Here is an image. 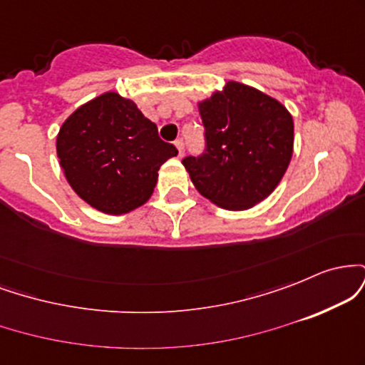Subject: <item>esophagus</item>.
<instances>
[{"instance_id":"1","label":"esophagus","mask_w":365,"mask_h":365,"mask_svg":"<svg viewBox=\"0 0 365 365\" xmlns=\"http://www.w3.org/2000/svg\"><path fill=\"white\" fill-rule=\"evenodd\" d=\"M175 148H177V150H178V156L182 158L183 153H185V148H183V140L182 139L175 140Z\"/></svg>"}]
</instances>
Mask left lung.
Wrapping results in <instances>:
<instances>
[{
	"label": "left lung",
	"mask_w": 365,
	"mask_h": 365,
	"mask_svg": "<svg viewBox=\"0 0 365 365\" xmlns=\"http://www.w3.org/2000/svg\"><path fill=\"white\" fill-rule=\"evenodd\" d=\"M206 150L183 159L200 195L242 211L282 182L293 154V118L282 103L240 82L199 103Z\"/></svg>",
	"instance_id": "8db88e82"
}]
</instances>
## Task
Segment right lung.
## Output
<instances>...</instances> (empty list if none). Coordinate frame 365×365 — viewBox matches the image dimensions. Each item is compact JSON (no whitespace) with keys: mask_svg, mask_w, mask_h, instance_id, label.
I'll use <instances>...</instances> for the list:
<instances>
[{"mask_svg":"<svg viewBox=\"0 0 365 365\" xmlns=\"http://www.w3.org/2000/svg\"><path fill=\"white\" fill-rule=\"evenodd\" d=\"M56 153L75 194L106 215H125L148 202L159 168L178 150L135 103L104 92L65 120Z\"/></svg>","mask_w":365,"mask_h":365,"instance_id":"1","label":"right lung"}]
</instances>
